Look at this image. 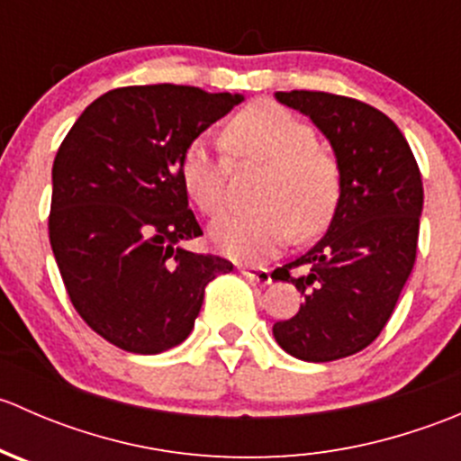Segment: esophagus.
I'll list each match as a JSON object with an SVG mask.
<instances>
[{
	"mask_svg": "<svg viewBox=\"0 0 461 461\" xmlns=\"http://www.w3.org/2000/svg\"><path fill=\"white\" fill-rule=\"evenodd\" d=\"M239 272L243 276H248L249 281L260 283V285H269L272 283V274H269L267 267H254V265H240Z\"/></svg>",
	"mask_w": 461,
	"mask_h": 461,
	"instance_id": "obj_1",
	"label": "esophagus"
}]
</instances>
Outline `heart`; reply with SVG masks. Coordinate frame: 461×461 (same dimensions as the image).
<instances>
[{
  "mask_svg": "<svg viewBox=\"0 0 461 461\" xmlns=\"http://www.w3.org/2000/svg\"><path fill=\"white\" fill-rule=\"evenodd\" d=\"M231 156L267 165L257 203L248 213H225L212 225V240L222 254L239 260H263L276 254L292 234L312 236L332 218L341 192L339 167L317 147L310 124L269 102L252 104L225 129ZM225 156L198 138L185 149L180 178L185 192L209 216L225 204Z\"/></svg>",
  "mask_w": 461,
  "mask_h": 461,
  "instance_id": "heart-1",
  "label": "heart"
}]
</instances>
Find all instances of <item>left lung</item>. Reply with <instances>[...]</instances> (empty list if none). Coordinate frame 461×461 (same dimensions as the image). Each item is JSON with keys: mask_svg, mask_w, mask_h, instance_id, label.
Wrapping results in <instances>:
<instances>
[{"mask_svg": "<svg viewBox=\"0 0 461 461\" xmlns=\"http://www.w3.org/2000/svg\"><path fill=\"white\" fill-rule=\"evenodd\" d=\"M274 95L328 138L341 192L323 239L274 269V281L292 283L303 303L272 332L301 361L343 359L379 337L412 272L424 207L420 167L397 124L366 102L321 91ZM296 267L301 277L291 276Z\"/></svg>", "mask_w": 461, "mask_h": 461, "instance_id": "1", "label": "left lung"}]
</instances>
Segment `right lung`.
<instances>
[{
  "label": "right lung",
  "mask_w": 461,
  "mask_h": 461,
  "mask_svg": "<svg viewBox=\"0 0 461 461\" xmlns=\"http://www.w3.org/2000/svg\"><path fill=\"white\" fill-rule=\"evenodd\" d=\"M243 100L178 85L113 88L64 138L53 162L50 248L73 308L113 346L158 355L183 343L207 283L234 267L183 248L203 230L180 160Z\"/></svg>",
  "instance_id": "obj_1"
}]
</instances>
